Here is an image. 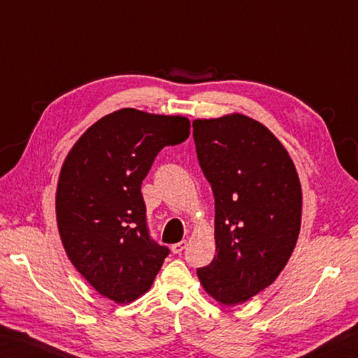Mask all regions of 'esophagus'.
<instances>
[{
  "label": "esophagus",
  "instance_id": "esophagus-1",
  "mask_svg": "<svg viewBox=\"0 0 358 358\" xmlns=\"http://www.w3.org/2000/svg\"><path fill=\"white\" fill-rule=\"evenodd\" d=\"M186 247H187V242H186V241H181V242H178V243H173L171 250H172L173 255H180L181 251H183Z\"/></svg>",
  "mask_w": 358,
  "mask_h": 358
}]
</instances>
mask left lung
<instances>
[{
    "mask_svg": "<svg viewBox=\"0 0 358 358\" xmlns=\"http://www.w3.org/2000/svg\"><path fill=\"white\" fill-rule=\"evenodd\" d=\"M199 163L215 199L213 262L197 270L209 296L242 304L275 282L295 250L303 192L281 141L256 119H195Z\"/></svg>",
    "mask_w": 358,
    "mask_h": 358,
    "instance_id": "8db88e82",
    "label": "left lung"
}]
</instances>
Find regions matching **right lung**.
Listing matches in <instances>:
<instances>
[{
    "label": "right lung",
    "mask_w": 358,
    "mask_h": 358,
    "mask_svg": "<svg viewBox=\"0 0 358 358\" xmlns=\"http://www.w3.org/2000/svg\"><path fill=\"white\" fill-rule=\"evenodd\" d=\"M189 129L185 116L121 108L87 129L63 161L55 192L63 248L116 304L149 292L169 255L150 239L141 185L158 152L186 141Z\"/></svg>",
    "instance_id": "right-lung-1"
}]
</instances>
